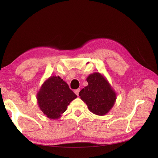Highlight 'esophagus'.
Wrapping results in <instances>:
<instances>
[{
	"label": "esophagus",
	"mask_w": 158,
	"mask_h": 158,
	"mask_svg": "<svg viewBox=\"0 0 158 158\" xmlns=\"http://www.w3.org/2000/svg\"><path fill=\"white\" fill-rule=\"evenodd\" d=\"M79 92H80V89H75V90H74V93L76 94L77 96L79 95Z\"/></svg>",
	"instance_id": "1"
}]
</instances>
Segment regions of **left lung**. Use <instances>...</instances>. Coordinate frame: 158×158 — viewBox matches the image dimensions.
<instances>
[{
    "instance_id": "left-lung-1",
    "label": "left lung",
    "mask_w": 158,
    "mask_h": 158,
    "mask_svg": "<svg viewBox=\"0 0 158 158\" xmlns=\"http://www.w3.org/2000/svg\"><path fill=\"white\" fill-rule=\"evenodd\" d=\"M88 86L80 91L79 95L89 110L95 114L103 116L112 109L117 94L102 74L94 72L86 78Z\"/></svg>"
}]
</instances>
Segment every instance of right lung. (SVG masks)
I'll list each match as a JSON object with an SVG mask.
<instances>
[{
  "label": "right lung",
  "instance_id": "add662e5",
  "mask_svg": "<svg viewBox=\"0 0 158 158\" xmlns=\"http://www.w3.org/2000/svg\"><path fill=\"white\" fill-rule=\"evenodd\" d=\"M77 95L60 76L48 77L36 95L40 110L50 119L60 118Z\"/></svg>",
  "mask_w": 158,
  "mask_h": 158
}]
</instances>
